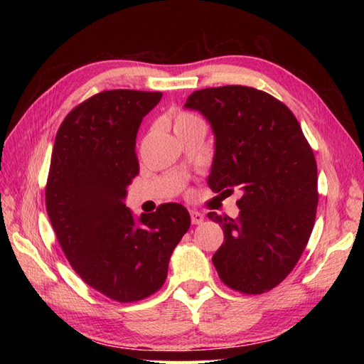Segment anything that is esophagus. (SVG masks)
Returning <instances> with one entry per match:
<instances>
[{"instance_id": "1", "label": "esophagus", "mask_w": 364, "mask_h": 364, "mask_svg": "<svg viewBox=\"0 0 364 364\" xmlns=\"http://www.w3.org/2000/svg\"><path fill=\"white\" fill-rule=\"evenodd\" d=\"M203 219H205V215H203L202 213H198V211H191V222L194 223V225H200V223L203 222Z\"/></svg>"}]
</instances>
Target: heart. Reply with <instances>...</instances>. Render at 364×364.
I'll use <instances>...</instances> for the list:
<instances>
[{"label":"heart","instance_id":"obj_1","mask_svg":"<svg viewBox=\"0 0 364 364\" xmlns=\"http://www.w3.org/2000/svg\"><path fill=\"white\" fill-rule=\"evenodd\" d=\"M200 123H203V122L198 117H196V115H192L189 112H178L175 115V120H173V128H175V131H180L184 128L200 125Z\"/></svg>","mask_w":364,"mask_h":364}]
</instances>
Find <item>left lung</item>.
Listing matches in <instances>:
<instances>
[{"instance_id": "left-lung-1", "label": "left lung", "mask_w": 364, "mask_h": 364, "mask_svg": "<svg viewBox=\"0 0 364 364\" xmlns=\"http://www.w3.org/2000/svg\"><path fill=\"white\" fill-rule=\"evenodd\" d=\"M184 107L211 123L210 188L242 191L237 219L208 214L225 236L213 264L231 289L270 291L296 267L314 227L319 194L311 146L289 107L258 89L196 90Z\"/></svg>"}]
</instances>
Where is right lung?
Wrapping results in <instances>:
<instances>
[{"label":"right lung","instance_id":"right-lung-1","mask_svg":"<svg viewBox=\"0 0 364 364\" xmlns=\"http://www.w3.org/2000/svg\"><path fill=\"white\" fill-rule=\"evenodd\" d=\"M161 92L105 90L67 114L54 139L46 213L84 283L129 304L156 292L176 244L191 227L180 203L134 220L123 203L139 173L136 136Z\"/></svg>","mask_w":364,"mask_h":364}]
</instances>
